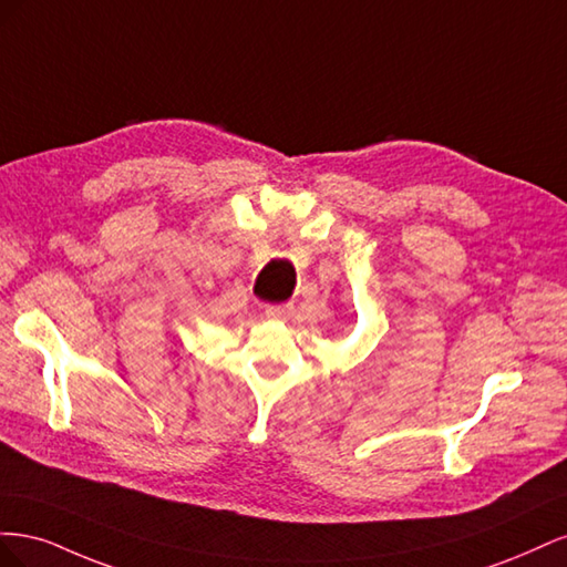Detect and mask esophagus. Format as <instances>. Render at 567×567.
<instances>
[{"instance_id":"esophagus-1","label":"esophagus","mask_w":567,"mask_h":567,"mask_svg":"<svg viewBox=\"0 0 567 567\" xmlns=\"http://www.w3.org/2000/svg\"><path fill=\"white\" fill-rule=\"evenodd\" d=\"M265 315H267V319H271V321L288 319L290 305H267V307H265Z\"/></svg>"}]
</instances>
